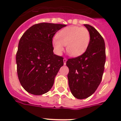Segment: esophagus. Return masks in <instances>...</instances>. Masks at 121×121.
I'll use <instances>...</instances> for the list:
<instances>
[{"mask_svg": "<svg viewBox=\"0 0 121 121\" xmlns=\"http://www.w3.org/2000/svg\"><path fill=\"white\" fill-rule=\"evenodd\" d=\"M63 60H64V65H65V64H66V62H67V59L64 58Z\"/></svg>", "mask_w": 121, "mask_h": 121, "instance_id": "esophagus-1", "label": "esophagus"}]
</instances>
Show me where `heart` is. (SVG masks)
<instances>
[{"instance_id":"heart-1","label":"heart","mask_w":121,"mask_h":121,"mask_svg":"<svg viewBox=\"0 0 121 121\" xmlns=\"http://www.w3.org/2000/svg\"><path fill=\"white\" fill-rule=\"evenodd\" d=\"M53 40V45L56 53L61 54L63 45L71 57H78L86 51L90 43V35L88 29L78 26H70L62 29Z\"/></svg>"}]
</instances>
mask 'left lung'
<instances>
[{"label": "left lung", "mask_w": 121, "mask_h": 121, "mask_svg": "<svg viewBox=\"0 0 121 121\" xmlns=\"http://www.w3.org/2000/svg\"><path fill=\"white\" fill-rule=\"evenodd\" d=\"M90 35V43L85 53L68 59V85L76 98L85 99L96 90L102 78L105 63V47L103 37L88 24H84Z\"/></svg>", "instance_id": "8db88e82"}]
</instances>
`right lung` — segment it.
Instances as JSON below:
<instances>
[{
	"label": "right lung",
	"instance_id": "add662e5",
	"mask_svg": "<svg viewBox=\"0 0 121 121\" xmlns=\"http://www.w3.org/2000/svg\"><path fill=\"white\" fill-rule=\"evenodd\" d=\"M66 25L40 23L28 28L19 40L17 72L21 85L35 95L47 93L64 65L63 57L53 53V37Z\"/></svg>",
	"mask_w": 121,
	"mask_h": 121
}]
</instances>
